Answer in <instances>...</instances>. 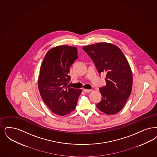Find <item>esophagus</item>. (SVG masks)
I'll return each mask as SVG.
<instances>
[{
  "mask_svg": "<svg viewBox=\"0 0 157 157\" xmlns=\"http://www.w3.org/2000/svg\"><path fill=\"white\" fill-rule=\"evenodd\" d=\"M83 92H85V93L90 92L91 91V90H90V89H83Z\"/></svg>",
  "mask_w": 157,
  "mask_h": 157,
  "instance_id": "1",
  "label": "esophagus"
}]
</instances>
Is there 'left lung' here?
I'll use <instances>...</instances> for the list:
<instances>
[{
  "label": "left lung",
  "instance_id": "obj_1",
  "mask_svg": "<svg viewBox=\"0 0 157 157\" xmlns=\"http://www.w3.org/2000/svg\"><path fill=\"white\" fill-rule=\"evenodd\" d=\"M98 73L106 74V85L99 88L101 101L97 107L106 114H114L125 105L132 92V75L127 59L118 47L99 43L83 47Z\"/></svg>",
  "mask_w": 157,
  "mask_h": 157
}]
</instances>
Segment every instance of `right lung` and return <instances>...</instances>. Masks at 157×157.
<instances>
[{
	"label": "right lung",
	"mask_w": 157,
	"mask_h": 157,
	"mask_svg": "<svg viewBox=\"0 0 157 157\" xmlns=\"http://www.w3.org/2000/svg\"><path fill=\"white\" fill-rule=\"evenodd\" d=\"M78 58L75 47L61 45L47 52L38 79L41 98L51 110L59 116L74 111L81 89L70 88V67Z\"/></svg>",
	"instance_id": "1"
}]
</instances>
